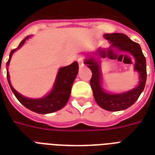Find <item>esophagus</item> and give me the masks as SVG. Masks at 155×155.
<instances>
[{
	"label": "esophagus",
	"instance_id": "1",
	"mask_svg": "<svg viewBox=\"0 0 155 155\" xmlns=\"http://www.w3.org/2000/svg\"><path fill=\"white\" fill-rule=\"evenodd\" d=\"M78 63H79V67L80 68H82V67H84V59H83L82 58H78Z\"/></svg>",
	"mask_w": 155,
	"mask_h": 155
}]
</instances>
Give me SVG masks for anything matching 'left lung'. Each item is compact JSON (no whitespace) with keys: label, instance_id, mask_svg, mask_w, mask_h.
I'll use <instances>...</instances> for the list:
<instances>
[{"label":"left lung","instance_id":"8db88e82","mask_svg":"<svg viewBox=\"0 0 155 155\" xmlns=\"http://www.w3.org/2000/svg\"><path fill=\"white\" fill-rule=\"evenodd\" d=\"M104 37L112 43L111 47L117 48L118 51L128 52L131 54L135 58L134 70L139 75V83L134 89L128 92L111 94L102 88L101 87V72L100 62L92 56L86 58L84 61L87 68L92 71V75L90 80L93 96L97 103L100 107L107 111L125 110L136 102L140 95L144 90L147 81V62L144 54L142 53L140 45L134 42L130 38L124 34L114 33L105 34ZM111 54H113V50H111ZM123 55V54H122Z\"/></svg>","mask_w":155,"mask_h":155}]
</instances>
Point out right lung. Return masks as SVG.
Returning a JSON list of instances; mask_svg holds the SVG:
<instances>
[{
  "instance_id": "1",
  "label": "right lung",
  "mask_w": 155,
  "mask_h": 155,
  "mask_svg": "<svg viewBox=\"0 0 155 155\" xmlns=\"http://www.w3.org/2000/svg\"><path fill=\"white\" fill-rule=\"evenodd\" d=\"M29 37L30 36L25 38V39L20 42L18 48L11 51L9 58L6 65L8 66L13 54L16 50L19 49L25 43V40L29 38ZM78 71H79V65L76 61L71 63V65L59 68L57 76H56L55 82L54 84L53 88L51 92L46 97L39 98V99H30L18 93L11 85L8 72H7V80L13 94L15 95L17 99L22 104L25 108H29L30 110L37 113L47 114V113H51L59 110L61 108H63L66 105V104L68 103L71 95V86L77 75Z\"/></svg>"
}]
</instances>
